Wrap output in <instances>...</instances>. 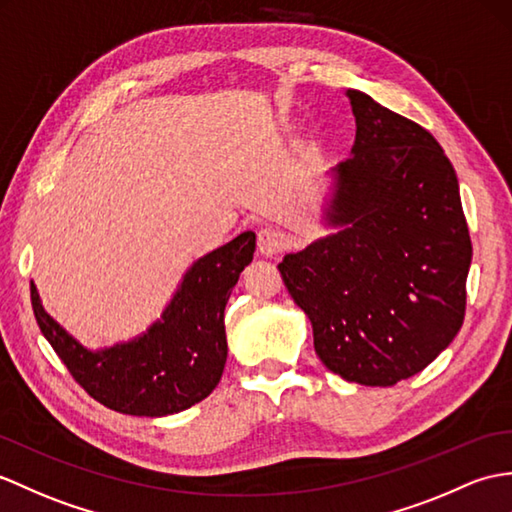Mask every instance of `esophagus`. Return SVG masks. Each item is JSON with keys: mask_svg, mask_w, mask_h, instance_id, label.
Returning <instances> with one entry per match:
<instances>
[{"mask_svg": "<svg viewBox=\"0 0 512 512\" xmlns=\"http://www.w3.org/2000/svg\"><path fill=\"white\" fill-rule=\"evenodd\" d=\"M285 240H283V233L275 227H264L257 233V251L264 255V257H272V255H279L283 251Z\"/></svg>", "mask_w": 512, "mask_h": 512, "instance_id": "obj_1", "label": "esophagus"}]
</instances>
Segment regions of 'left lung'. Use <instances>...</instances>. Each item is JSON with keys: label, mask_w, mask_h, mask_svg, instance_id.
<instances>
[{"label": "left lung", "mask_w": 512, "mask_h": 512, "mask_svg": "<svg viewBox=\"0 0 512 512\" xmlns=\"http://www.w3.org/2000/svg\"><path fill=\"white\" fill-rule=\"evenodd\" d=\"M351 157L331 178L318 237L279 264L331 373L362 386L417 375L462 327L471 240L458 178L425 128L344 91Z\"/></svg>", "instance_id": "left-lung-1"}]
</instances>
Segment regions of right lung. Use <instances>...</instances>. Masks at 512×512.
<instances>
[{
	"mask_svg": "<svg viewBox=\"0 0 512 512\" xmlns=\"http://www.w3.org/2000/svg\"><path fill=\"white\" fill-rule=\"evenodd\" d=\"M255 233L198 257L165 305L161 318L139 336L87 349L45 312L30 283L41 334L67 371L102 406L133 417H168L209 397L227 364L224 307L240 272L251 264Z\"/></svg>",
	"mask_w": 512,
	"mask_h": 512,
	"instance_id": "1",
	"label": "right lung"
}]
</instances>
